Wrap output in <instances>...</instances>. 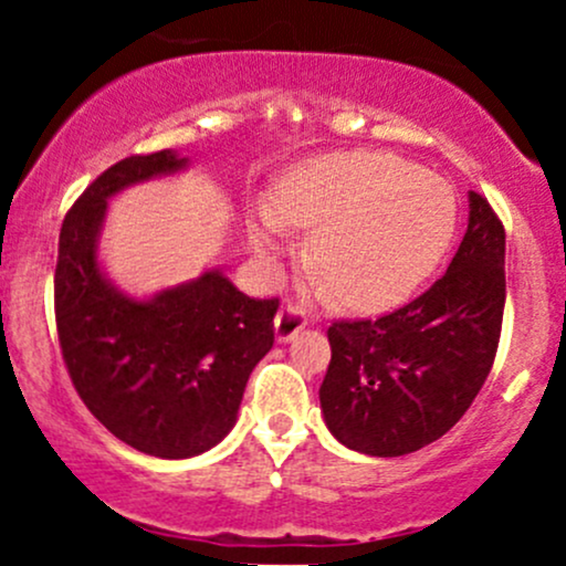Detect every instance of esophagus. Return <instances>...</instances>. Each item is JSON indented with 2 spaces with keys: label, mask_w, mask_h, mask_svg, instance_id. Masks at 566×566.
I'll return each mask as SVG.
<instances>
[{
  "label": "esophagus",
  "mask_w": 566,
  "mask_h": 566,
  "mask_svg": "<svg viewBox=\"0 0 566 566\" xmlns=\"http://www.w3.org/2000/svg\"><path fill=\"white\" fill-rule=\"evenodd\" d=\"M305 316H303V311L297 308V305H284L282 311H279L276 314V319H274V329H276V340L279 343H287V340H292V337H295L297 333H301V329L305 327Z\"/></svg>",
  "instance_id": "obj_1"
}]
</instances>
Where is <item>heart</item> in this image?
I'll use <instances>...</instances> for the list:
<instances>
[{"label": "heart", "mask_w": 566, "mask_h": 566, "mask_svg": "<svg viewBox=\"0 0 566 566\" xmlns=\"http://www.w3.org/2000/svg\"><path fill=\"white\" fill-rule=\"evenodd\" d=\"M454 193L439 175L391 154L335 151L282 175L247 220L252 252L271 263L284 231H311L308 265L343 305L380 311L405 301L450 247Z\"/></svg>", "instance_id": "b5f03b06"}]
</instances>
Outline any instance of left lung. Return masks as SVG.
<instances>
[{
	"mask_svg": "<svg viewBox=\"0 0 566 566\" xmlns=\"http://www.w3.org/2000/svg\"><path fill=\"white\" fill-rule=\"evenodd\" d=\"M503 308L505 229L469 191V229L444 276L380 319L327 329L333 359L319 401L333 437L375 458L444 437L490 375Z\"/></svg>",
	"mask_w": 566,
	"mask_h": 566,
	"instance_id": "left-lung-1",
	"label": "left lung"
}]
</instances>
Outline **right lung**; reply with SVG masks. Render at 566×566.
<instances>
[{
  "label": "right lung",
  "instance_id": "right-lung-1",
  "mask_svg": "<svg viewBox=\"0 0 566 566\" xmlns=\"http://www.w3.org/2000/svg\"><path fill=\"white\" fill-rule=\"evenodd\" d=\"M172 148L97 175L61 226L55 324L76 394L116 439L154 458L207 452L237 423L244 386L274 346L276 297H247L220 274L135 301L97 263L108 199L186 170Z\"/></svg>",
  "mask_w": 566,
  "mask_h": 566
}]
</instances>
